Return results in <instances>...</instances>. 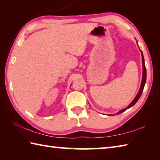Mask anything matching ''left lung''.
Wrapping results in <instances>:
<instances>
[{
    "label": "left lung",
    "instance_id": "8db88e82",
    "mask_svg": "<svg viewBox=\"0 0 160 160\" xmlns=\"http://www.w3.org/2000/svg\"><path fill=\"white\" fill-rule=\"evenodd\" d=\"M142 65H143V74H142V84H141L140 89V91H139V92H138V95L136 96V97H135V99L132 100V102L130 104H129L127 108H124V109H122L120 111H119L118 113V114H120V113H122V112H124V111L128 109V108H131V107L133 106V105L137 102L138 100H139V98H140L142 92H143L144 84L146 83V80H147V69H146V67H145V64H144V56H143V54H142Z\"/></svg>",
    "mask_w": 160,
    "mask_h": 160
}]
</instances>
